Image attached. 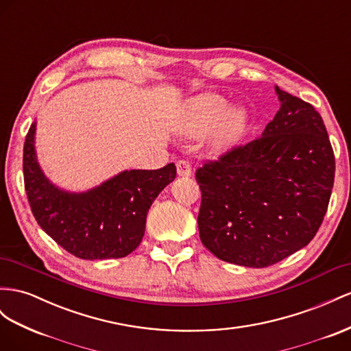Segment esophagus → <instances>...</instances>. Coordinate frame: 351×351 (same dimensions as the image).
Wrapping results in <instances>:
<instances>
[{
  "mask_svg": "<svg viewBox=\"0 0 351 351\" xmlns=\"http://www.w3.org/2000/svg\"><path fill=\"white\" fill-rule=\"evenodd\" d=\"M176 165H177L178 176H182V177H191L192 176V165H191V162H189V160L180 159V160H177Z\"/></svg>",
  "mask_w": 351,
  "mask_h": 351,
  "instance_id": "obj_1",
  "label": "esophagus"
}]
</instances>
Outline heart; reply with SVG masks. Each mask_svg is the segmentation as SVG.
<instances>
[{
	"label": "heart",
	"mask_w": 351,
	"mask_h": 351,
	"mask_svg": "<svg viewBox=\"0 0 351 351\" xmlns=\"http://www.w3.org/2000/svg\"><path fill=\"white\" fill-rule=\"evenodd\" d=\"M242 110L230 109L226 99L217 94H205L191 101L187 108L183 131L191 137H202L211 131V146L224 150L232 146L243 131Z\"/></svg>",
	"instance_id": "heart-1"
}]
</instances>
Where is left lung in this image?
Masks as SVG:
<instances>
[{
	"instance_id": "obj_1",
	"label": "left lung",
	"mask_w": 351,
	"mask_h": 351,
	"mask_svg": "<svg viewBox=\"0 0 351 351\" xmlns=\"http://www.w3.org/2000/svg\"><path fill=\"white\" fill-rule=\"evenodd\" d=\"M280 109L263 134L196 169L199 236L217 258L267 267L315 238L335 177L324 119L276 87Z\"/></svg>"
}]
</instances>
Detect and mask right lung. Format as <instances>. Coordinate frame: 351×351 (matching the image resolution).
<instances>
[{
    "instance_id": "1",
    "label": "right lung",
    "mask_w": 351,
    "mask_h": 351,
    "mask_svg": "<svg viewBox=\"0 0 351 351\" xmlns=\"http://www.w3.org/2000/svg\"><path fill=\"white\" fill-rule=\"evenodd\" d=\"M35 122L23 146L27 202L41 229L63 250L82 260L122 258L145 234L150 205L176 178V165L130 169L82 193L56 187L35 155Z\"/></svg>"
}]
</instances>
